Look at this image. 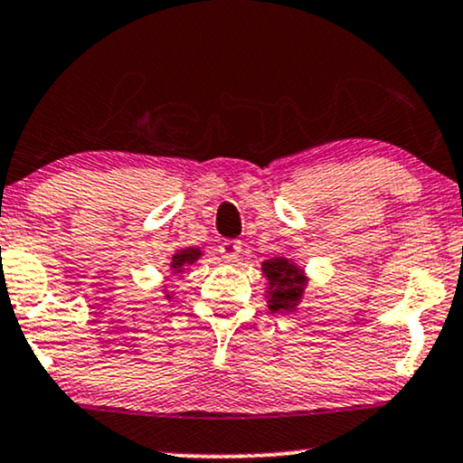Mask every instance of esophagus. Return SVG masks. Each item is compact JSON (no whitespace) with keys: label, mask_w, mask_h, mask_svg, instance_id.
Masks as SVG:
<instances>
[{"label":"esophagus","mask_w":463,"mask_h":463,"mask_svg":"<svg viewBox=\"0 0 463 463\" xmlns=\"http://www.w3.org/2000/svg\"><path fill=\"white\" fill-rule=\"evenodd\" d=\"M239 252H241V241H235V239H224L220 243V254L226 263H235L239 259Z\"/></svg>","instance_id":"esophagus-1"}]
</instances>
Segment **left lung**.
<instances>
[{
    "instance_id": "left-lung-1",
    "label": "left lung",
    "mask_w": 463,
    "mask_h": 463,
    "mask_svg": "<svg viewBox=\"0 0 463 463\" xmlns=\"http://www.w3.org/2000/svg\"><path fill=\"white\" fill-rule=\"evenodd\" d=\"M263 271L269 280L271 291L269 310L271 313H280V310H293L295 302L302 295L304 278L295 267L285 259H271L263 263Z\"/></svg>"
}]
</instances>
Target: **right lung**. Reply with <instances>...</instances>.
<instances>
[{
    "mask_svg": "<svg viewBox=\"0 0 463 463\" xmlns=\"http://www.w3.org/2000/svg\"><path fill=\"white\" fill-rule=\"evenodd\" d=\"M198 256H200V250H194V248L181 250V252L172 256V269H181L183 265H192Z\"/></svg>",
    "mask_w": 463,
    "mask_h": 463,
    "instance_id": "obj_1",
    "label": "right lung"
}]
</instances>
